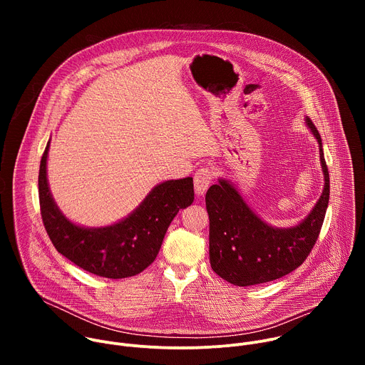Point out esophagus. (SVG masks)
<instances>
[{
  "label": "esophagus",
  "instance_id": "obj_1",
  "mask_svg": "<svg viewBox=\"0 0 365 365\" xmlns=\"http://www.w3.org/2000/svg\"><path fill=\"white\" fill-rule=\"evenodd\" d=\"M214 179V172L210 168H200L195 173V192L197 196H202L205 190L210 187Z\"/></svg>",
  "mask_w": 365,
  "mask_h": 365
}]
</instances>
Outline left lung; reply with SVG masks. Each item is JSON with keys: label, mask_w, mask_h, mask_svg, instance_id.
<instances>
[{"label": "left lung", "mask_w": 365, "mask_h": 365, "mask_svg": "<svg viewBox=\"0 0 365 365\" xmlns=\"http://www.w3.org/2000/svg\"><path fill=\"white\" fill-rule=\"evenodd\" d=\"M306 125L319 143L325 185L314 210L296 227L274 228L264 222L225 179L206 192L211 267L235 286L267 283L289 274L304 262L319 237L329 203V172L319 131L307 117Z\"/></svg>", "instance_id": "1"}]
</instances>
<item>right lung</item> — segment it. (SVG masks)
<instances>
[{
	"label": "right lung",
	"instance_id": "add662e5",
	"mask_svg": "<svg viewBox=\"0 0 365 365\" xmlns=\"http://www.w3.org/2000/svg\"><path fill=\"white\" fill-rule=\"evenodd\" d=\"M38 170V200L44 228L55 248L78 267L107 279L141 273L158 257L166 231L195 199L193 179L168 180L154 186L135 211L108 227L85 228L71 222L51 197L47 183V153Z\"/></svg>",
	"mask_w": 365,
	"mask_h": 365
}]
</instances>
